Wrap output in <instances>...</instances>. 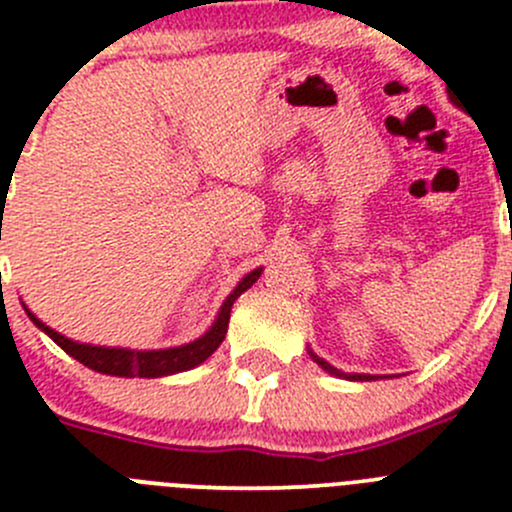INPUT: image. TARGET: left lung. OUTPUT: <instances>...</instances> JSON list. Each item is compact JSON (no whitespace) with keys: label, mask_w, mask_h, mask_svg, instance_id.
I'll return each mask as SVG.
<instances>
[{"label":"left lung","mask_w":512,"mask_h":512,"mask_svg":"<svg viewBox=\"0 0 512 512\" xmlns=\"http://www.w3.org/2000/svg\"><path fill=\"white\" fill-rule=\"evenodd\" d=\"M307 352H310L312 360H315L317 365L322 367V370L330 372V375H335V377H345V380H377V375H360V372H342V370H337V367H332L330 362H327V360H322V357H317L315 352H312V350H307Z\"/></svg>","instance_id":"1"}]
</instances>
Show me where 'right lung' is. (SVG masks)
Instances as JSON below:
<instances>
[{"mask_svg": "<svg viewBox=\"0 0 512 512\" xmlns=\"http://www.w3.org/2000/svg\"><path fill=\"white\" fill-rule=\"evenodd\" d=\"M260 275H262V267H255V270L247 272V275L237 282V287L227 295V300L222 302L215 322H212L210 330H207L205 335L187 342V345L165 347V350H130V347L89 345V342L69 340V337H64L62 332L44 325V322L39 320V317L34 315L24 302L22 307L29 315V320H32L44 335L52 337V340L67 352V355H72L74 360L87 365L89 370L102 372V375H112V377H165V375H175V372L192 370V367L205 362L207 357L220 347V342L225 340L227 335V325H230L232 305H235V300L242 295V292L250 290V287L255 285Z\"/></svg>", "mask_w": 512, "mask_h": 512, "instance_id": "right-lung-1", "label": "right lung"}]
</instances>
